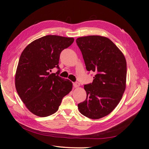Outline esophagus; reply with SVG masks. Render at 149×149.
I'll use <instances>...</instances> for the list:
<instances>
[{
	"label": "esophagus",
	"instance_id": "esophagus-1",
	"mask_svg": "<svg viewBox=\"0 0 149 149\" xmlns=\"http://www.w3.org/2000/svg\"><path fill=\"white\" fill-rule=\"evenodd\" d=\"M79 86V83L78 82H74V83H73V86L74 88H77V87Z\"/></svg>",
	"mask_w": 149,
	"mask_h": 149
}]
</instances>
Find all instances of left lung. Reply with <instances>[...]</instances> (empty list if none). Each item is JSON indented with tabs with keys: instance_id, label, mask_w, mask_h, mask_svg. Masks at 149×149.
<instances>
[{
	"instance_id": "8db88e82",
	"label": "left lung",
	"mask_w": 149,
	"mask_h": 149,
	"mask_svg": "<svg viewBox=\"0 0 149 149\" xmlns=\"http://www.w3.org/2000/svg\"><path fill=\"white\" fill-rule=\"evenodd\" d=\"M76 42L87 71L95 73L93 82L84 85L86 99L78 104V109L88 118L100 119L115 109L123 95L127 76L125 57L106 37L91 35Z\"/></svg>"
}]
</instances>
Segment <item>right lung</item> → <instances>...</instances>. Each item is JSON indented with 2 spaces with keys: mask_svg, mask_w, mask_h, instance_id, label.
I'll use <instances>...</instances> for the list:
<instances>
[{
  "mask_svg": "<svg viewBox=\"0 0 149 149\" xmlns=\"http://www.w3.org/2000/svg\"><path fill=\"white\" fill-rule=\"evenodd\" d=\"M73 38L47 35L30 43L20 56L15 88L22 101L36 116L56 112L62 99L72 89V82L59 76L60 53L73 43ZM54 67L56 74L49 72Z\"/></svg>",
  "mask_w": 149,
  "mask_h": 149,
  "instance_id": "obj_1",
  "label": "right lung"
}]
</instances>
